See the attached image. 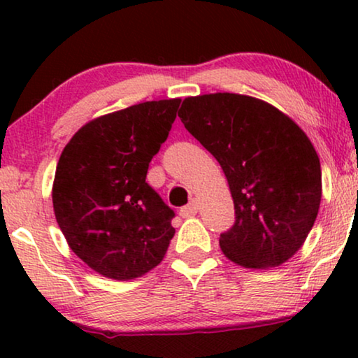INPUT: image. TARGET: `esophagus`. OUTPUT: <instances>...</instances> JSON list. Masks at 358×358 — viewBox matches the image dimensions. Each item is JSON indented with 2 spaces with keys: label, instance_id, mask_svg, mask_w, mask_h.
Masks as SVG:
<instances>
[{
  "label": "esophagus",
  "instance_id": "1",
  "mask_svg": "<svg viewBox=\"0 0 358 358\" xmlns=\"http://www.w3.org/2000/svg\"><path fill=\"white\" fill-rule=\"evenodd\" d=\"M199 212V203H197V200H192V202L190 203H187L185 205V207H182L180 208V212H179V215L182 218H189V217H194L195 213Z\"/></svg>",
  "mask_w": 358,
  "mask_h": 358
}]
</instances>
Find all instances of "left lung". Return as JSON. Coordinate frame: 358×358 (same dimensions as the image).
I'll return each mask as SVG.
<instances>
[{
	"instance_id": "8db88e82",
	"label": "left lung",
	"mask_w": 358,
	"mask_h": 358,
	"mask_svg": "<svg viewBox=\"0 0 358 358\" xmlns=\"http://www.w3.org/2000/svg\"><path fill=\"white\" fill-rule=\"evenodd\" d=\"M179 117L228 179L234 224L220 248L243 267L288 261L311 231L321 203V164L300 127L256 97L217 92L184 99Z\"/></svg>"
}]
</instances>
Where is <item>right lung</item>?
I'll use <instances>...</instances> for the list:
<instances>
[{
	"label": "right lung",
	"instance_id": "1",
	"mask_svg": "<svg viewBox=\"0 0 358 358\" xmlns=\"http://www.w3.org/2000/svg\"><path fill=\"white\" fill-rule=\"evenodd\" d=\"M180 99L150 101L102 115L73 135L58 159L53 210L71 251L115 280L163 261L174 210L146 182Z\"/></svg>",
	"mask_w": 358,
	"mask_h": 358
}]
</instances>
